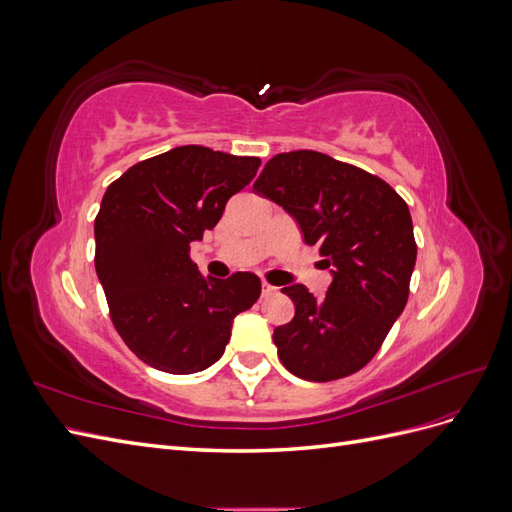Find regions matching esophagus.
I'll return each mask as SVG.
<instances>
[{
    "instance_id": "34e87169",
    "label": "esophagus",
    "mask_w": 512,
    "mask_h": 512,
    "mask_svg": "<svg viewBox=\"0 0 512 512\" xmlns=\"http://www.w3.org/2000/svg\"><path fill=\"white\" fill-rule=\"evenodd\" d=\"M273 294H277V288L267 284V282H262V297L267 299V297H273Z\"/></svg>"
}]
</instances>
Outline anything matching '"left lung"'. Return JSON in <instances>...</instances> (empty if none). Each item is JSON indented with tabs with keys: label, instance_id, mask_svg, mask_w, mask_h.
<instances>
[{
	"label": "left lung",
	"instance_id": "8db88e82",
	"mask_svg": "<svg viewBox=\"0 0 512 512\" xmlns=\"http://www.w3.org/2000/svg\"><path fill=\"white\" fill-rule=\"evenodd\" d=\"M254 192L320 245L333 275L320 301L303 284L282 288L294 303V318L273 331L282 365L309 382L354 374L408 303L416 243L406 200L367 170L309 149L273 156Z\"/></svg>",
	"mask_w": 512,
	"mask_h": 512
}]
</instances>
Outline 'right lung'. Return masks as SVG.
Listing matches in <instances>:
<instances>
[{
  "label": "right lung",
  "mask_w": 512,
  "mask_h": 512,
  "mask_svg": "<svg viewBox=\"0 0 512 512\" xmlns=\"http://www.w3.org/2000/svg\"><path fill=\"white\" fill-rule=\"evenodd\" d=\"M258 158L175 147L128 168L104 192L96 273L117 333L153 369L196 374L224 354L232 320L260 297L254 273L203 277L190 245L220 222Z\"/></svg>",
  "instance_id": "obj_1"
}]
</instances>
